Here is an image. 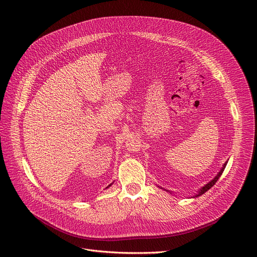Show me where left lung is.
<instances>
[{"label":"left lung","mask_w":257,"mask_h":257,"mask_svg":"<svg viewBox=\"0 0 257 257\" xmlns=\"http://www.w3.org/2000/svg\"><path fill=\"white\" fill-rule=\"evenodd\" d=\"M226 165H227V163H226V164H225V165L223 166L222 170H221V171L219 172V174L217 175V176H215V178H213V179H212V180H211V181H210L209 183H207V184H206L205 186H203V187H202V188H201V190H200V192H199V194H198L197 196H201V195H203L204 193H206V192H207V191L209 190V188H210L211 186H213V185L215 184V182H217V181L219 180V178L221 177V175H222V173L224 172V170H225V168H226ZM197 196H196V197H197Z\"/></svg>","instance_id":"left-lung-1"}]
</instances>
